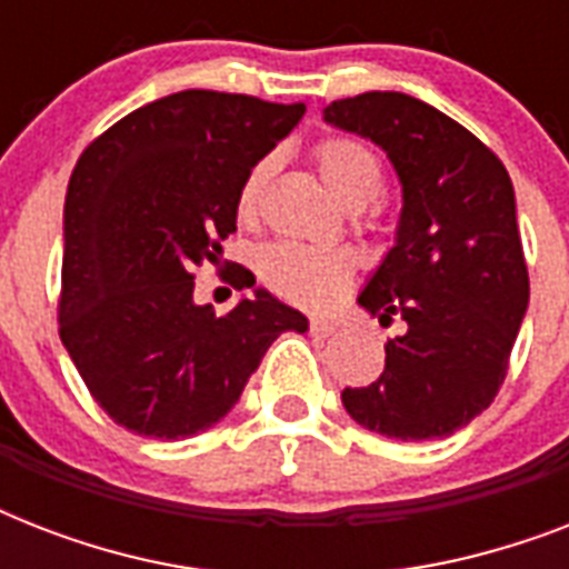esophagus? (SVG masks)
<instances>
[{"instance_id":"obj_1","label":"esophagus","mask_w":569,"mask_h":569,"mask_svg":"<svg viewBox=\"0 0 569 569\" xmlns=\"http://www.w3.org/2000/svg\"><path fill=\"white\" fill-rule=\"evenodd\" d=\"M310 330L316 333V337H330L333 330H337V325L330 319H321V316H316V319H310Z\"/></svg>"}]
</instances>
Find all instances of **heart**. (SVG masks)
Masks as SVG:
<instances>
[{
	"mask_svg": "<svg viewBox=\"0 0 569 569\" xmlns=\"http://www.w3.org/2000/svg\"><path fill=\"white\" fill-rule=\"evenodd\" d=\"M274 162H257L241 180L236 209L239 218L250 221L259 212L262 191L268 186ZM316 168L321 182L346 209H363L375 200L383 182L378 156L355 138H328L316 147ZM259 274L280 298L301 307H325L346 292L351 280V262L342 253L295 241H277L259 253Z\"/></svg>",
	"mask_w": 569,
	"mask_h": 569,
	"instance_id": "1",
	"label": "heart"
}]
</instances>
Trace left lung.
<instances>
[{"mask_svg": "<svg viewBox=\"0 0 569 569\" xmlns=\"http://www.w3.org/2000/svg\"><path fill=\"white\" fill-rule=\"evenodd\" d=\"M325 123L378 144L401 182L396 244L357 303L405 330L387 339L380 378L342 389V405L392 440L449 437L490 407L529 310L511 177L458 120L407 93L330 102Z\"/></svg>", "mask_w": 569, "mask_h": 569, "instance_id": "obj_1", "label": "left lung"}]
</instances>
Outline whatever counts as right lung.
Listing matches in <instances>:
<instances>
[{
	"mask_svg": "<svg viewBox=\"0 0 569 569\" xmlns=\"http://www.w3.org/2000/svg\"><path fill=\"white\" fill-rule=\"evenodd\" d=\"M303 102L180 91L106 129L64 200L61 342L97 405L127 431L186 440L221 422L301 316L244 271L227 316L194 301V266L221 257L253 164L303 118Z\"/></svg>",
	"mask_w": 569,
	"mask_h": 569,
	"instance_id": "add662e5",
	"label": "right lung"
}]
</instances>
